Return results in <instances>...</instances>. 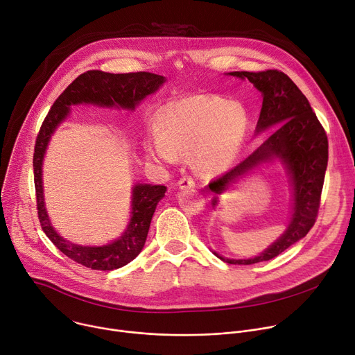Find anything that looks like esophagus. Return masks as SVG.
Returning a JSON list of instances; mask_svg holds the SVG:
<instances>
[{
  "instance_id": "1",
  "label": "esophagus",
  "mask_w": 355,
  "mask_h": 355,
  "mask_svg": "<svg viewBox=\"0 0 355 355\" xmlns=\"http://www.w3.org/2000/svg\"><path fill=\"white\" fill-rule=\"evenodd\" d=\"M178 187L182 189V188H194L196 187V181L192 177H182L180 178L178 181Z\"/></svg>"
}]
</instances>
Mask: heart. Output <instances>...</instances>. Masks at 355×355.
Here are the masks:
<instances>
[{
  "instance_id": "b5f03b06",
  "label": "heart",
  "mask_w": 355,
  "mask_h": 355,
  "mask_svg": "<svg viewBox=\"0 0 355 355\" xmlns=\"http://www.w3.org/2000/svg\"><path fill=\"white\" fill-rule=\"evenodd\" d=\"M249 125L246 109L216 94H198L166 105L158 116L159 136L148 154L174 163L177 153H194L196 167L205 174L227 168L239 153Z\"/></svg>"
}]
</instances>
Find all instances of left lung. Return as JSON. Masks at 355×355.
Listing matches in <instances>:
<instances>
[{
  "instance_id": "1",
  "label": "left lung",
  "mask_w": 355,
  "mask_h": 355,
  "mask_svg": "<svg viewBox=\"0 0 355 355\" xmlns=\"http://www.w3.org/2000/svg\"><path fill=\"white\" fill-rule=\"evenodd\" d=\"M230 75L248 79L263 94L256 133L269 128H275V132L242 163L211 181L208 188L215 194H220L246 171L277 157L288 171L295 196L293 215L287 231L263 253L246 261L225 259L215 253L219 259L231 265H253L273 259L288 246L304 238L313 228L318 215L329 161V140L324 127L311 110L307 98L286 73L277 69H268L261 72H231ZM212 204H216V198H214Z\"/></svg>"
}]
</instances>
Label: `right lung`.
I'll use <instances>...</instances> for the list:
<instances>
[{
	"mask_svg": "<svg viewBox=\"0 0 355 355\" xmlns=\"http://www.w3.org/2000/svg\"><path fill=\"white\" fill-rule=\"evenodd\" d=\"M164 82V76L150 72L107 73L103 71H87L79 75L59 94L42 121L34 150V181L40 223L51 242L63 254L89 269L113 270L135 259L146 243L153 214L158 201L164 197L167 188L164 185L150 184H137L133 188L132 219L124 235L117 241L105 246H79L71 243L59 236L52 228L44 205L42 158L51 135L55 132L56 125L68 116L71 105L93 103L133 110L146 96L154 93Z\"/></svg>",
	"mask_w": 355,
	"mask_h": 355,
	"instance_id": "1",
	"label": "right lung"
}]
</instances>
